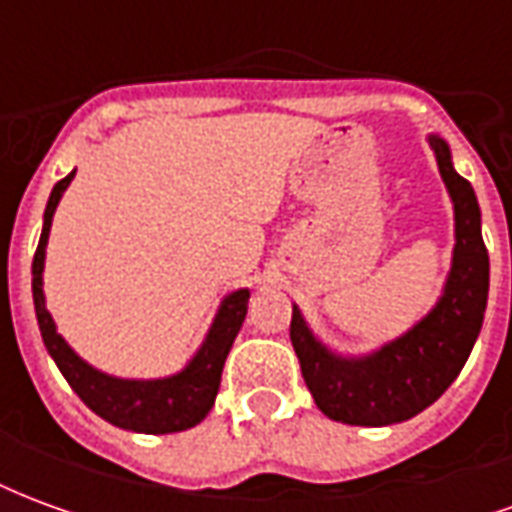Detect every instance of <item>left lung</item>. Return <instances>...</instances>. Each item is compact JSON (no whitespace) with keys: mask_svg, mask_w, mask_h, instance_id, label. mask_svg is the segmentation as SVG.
Listing matches in <instances>:
<instances>
[{"mask_svg":"<svg viewBox=\"0 0 512 512\" xmlns=\"http://www.w3.org/2000/svg\"><path fill=\"white\" fill-rule=\"evenodd\" d=\"M455 205L452 268L439 304L381 351L359 359L332 354L307 329L299 307L290 318V343L315 406L345 425L381 428L428 408L458 378L480 334L488 301V249L480 233V205L472 183L452 167L450 147L428 136Z\"/></svg>","mask_w":512,"mask_h":512,"instance_id":"8db88e82","label":"left lung"}]
</instances>
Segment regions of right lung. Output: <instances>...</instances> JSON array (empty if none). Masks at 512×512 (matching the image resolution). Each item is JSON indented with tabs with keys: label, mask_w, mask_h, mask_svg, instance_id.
Here are the masks:
<instances>
[{
	"label": "right lung",
	"mask_w": 512,
	"mask_h": 512,
	"mask_svg": "<svg viewBox=\"0 0 512 512\" xmlns=\"http://www.w3.org/2000/svg\"><path fill=\"white\" fill-rule=\"evenodd\" d=\"M73 175L76 172L65 175L51 189L49 205L43 213V233H40V244L32 260V299H35V315H38L43 343L65 381L84 400V406L93 408L106 422L123 430H134V433H178V430L194 428L205 419L216 400L224 359L230 354L235 334L246 318L249 290H235L222 301L205 343L178 376L156 378V381H128V378L106 376L101 370L90 367L73 354L71 345L57 334V326L51 321L46 299H43V260H46V244H49L51 216L57 211L62 191L68 189Z\"/></svg>",
	"instance_id": "add662e5"
}]
</instances>
